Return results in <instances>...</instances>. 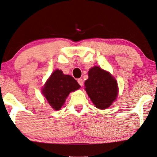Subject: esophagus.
<instances>
[{"instance_id": "34e87169", "label": "esophagus", "mask_w": 157, "mask_h": 157, "mask_svg": "<svg viewBox=\"0 0 157 157\" xmlns=\"http://www.w3.org/2000/svg\"><path fill=\"white\" fill-rule=\"evenodd\" d=\"M77 81H78V84L80 85L81 86H83V79H82V78H78V80H77Z\"/></svg>"}]
</instances>
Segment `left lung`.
I'll return each instance as SVG.
<instances>
[{
  "mask_svg": "<svg viewBox=\"0 0 157 157\" xmlns=\"http://www.w3.org/2000/svg\"><path fill=\"white\" fill-rule=\"evenodd\" d=\"M89 78L85 81L86 90L97 108L105 109L109 107L117 95V83L110 74L99 67L88 71Z\"/></svg>",
  "mask_w": 157,
  "mask_h": 157,
  "instance_id": "1",
  "label": "left lung"
}]
</instances>
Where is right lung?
I'll return each instance as SVG.
<instances>
[{
    "label": "right lung",
    "instance_id": "obj_1",
    "mask_svg": "<svg viewBox=\"0 0 157 157\" xmlns=\"http://www.w3.org/2000/svg\"><path fill=\"white\" fill-rule=\"evenodd\" d=\"M72 76L65 75L61 70H56L51 74L42 90L44 96L51 106L56 110H60L70 92L80 88Z\"/></svg>",
    "mask_w": 157,
    "mask_h": 157
}]
</instances>
